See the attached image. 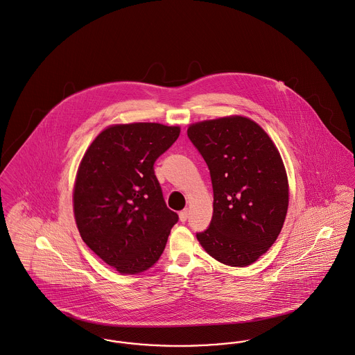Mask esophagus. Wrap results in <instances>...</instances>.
<instances>
[{
  "mask_svg": "<svg viewBox=\"0 0 355 355\" xmlns=\"http://www.w3.org/2000/svg\"><path fill=\"white\" fill-rule=\"evenodd\" d=\"M188 216H189V212H188V209H182V211L180 212V220H181V222H187Z\"/></svg>",
  "mask_w": 355,
  "mask_h": 355,
  "instance_id": "34e87169",
  "label": "esophagus"
}]
</instances>
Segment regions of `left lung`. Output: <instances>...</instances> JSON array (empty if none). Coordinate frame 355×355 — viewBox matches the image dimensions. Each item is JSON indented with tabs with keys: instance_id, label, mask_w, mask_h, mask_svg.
<instances>
[{
	"instance_id": "obj_1",
	"label": "left lung",
	"mask_w": 355,
	"mask_h": 355,
	"mask_svg": "<svg viewBox=\"0 0 355 355\" xmlns=\"http://www.w3.org/2000/svg\"><path fill=\"white\" fill-rule=\"evenodd\" d=\"M188 137L208 166L214 191L211 223L197 239L215 260L249 266L272 246L287 214L280 154L254 121L238 116L193 123Z\"/></svg>"
}]
</instances>
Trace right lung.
Here are the masks:
<instances>
[{"mask_svg":"<svg viewBox=\"0 0 355 355\" xmlns=\"http://www.w3.org/2000/svg\"><path fill=\"white\" fill-rule=\"evenodd\" d=\"M178 136V126L114 125L99 133L80 163L73 192L80 236L121 274L153 267L178 222L154 171Z\"/></svg>","mask_w":355,"mask_h":355,"instance_id":"add662e5","label":"right lung"}]
</instances>
